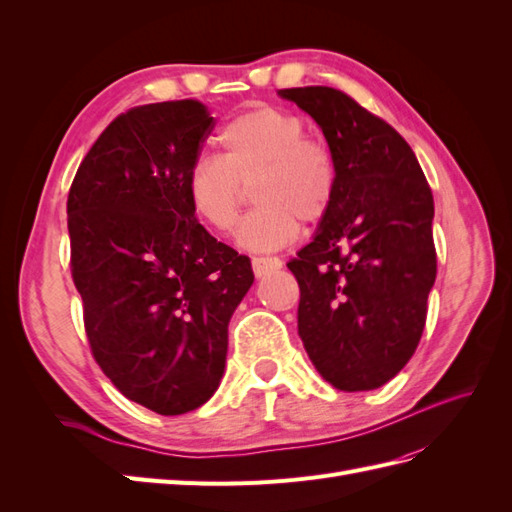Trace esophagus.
Listing matches in <instances>:
<instances>
[{"label":"esophagus","instance_id":"esophagus-1","mask_svg":"<svg viewBox=\"0 0 512 512\" xmlns=\"http://www.w3.org/2000/svg\"><path fill=\"white\" fill-rule=\"evenodd\" d=\"M252 269H254L256 277H265L277 269H282V260L277 256H254Z\"/></svg>","mask_w":512,"mask_h":512}]
</instances>
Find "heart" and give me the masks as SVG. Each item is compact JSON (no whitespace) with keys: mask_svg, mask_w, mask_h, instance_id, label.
Returning a JSON list of instances; mask_svg holds the SVG:
<instances>
[{"mask_svg":"<svg viewBox=\"0 0 512 512\" xmlns=\"http://www.w3.org/2000/svg\"><path fill=\"white\" fill-rule=\"evenodd\" d=\"M218 141L220 156H200L188 173L190 205L209 230L226 235L235 228L250 185L258 207L237 232L247 250H277L299 237V220L327 218L337 190L335 160L327 145L305 136L299 115L267 104L247 108Z\"/></svg>","mask_w":512,"mask_h":512,"instance_id":"heart-1","label":"heart"}]
</instances>
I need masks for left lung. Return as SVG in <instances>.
I'll return each mask as SVG.
<instances>
[{
    "mask_svg": "<svg viewBox=\"0 0 512 512\" xmlns=\"http://www.w3.org/2000/svg\"><path fill=\"white\" fill-rule=\"evenodd\" d=\"M316 119L337 168L331 211L288 262L299 335L339 391L397 376L421 342L436 282L433 196L414 151L384 119L333 87L280 89Z\"/></svg>",
    "mask_w": 512,
    "mask_h": 512,
    "instance_id": "obj_1",
    "label": "left lung"
}]
</instances>
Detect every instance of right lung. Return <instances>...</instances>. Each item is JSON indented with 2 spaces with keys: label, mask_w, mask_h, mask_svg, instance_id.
Masks as SVG:
<instances>
[{
  "label": "right lung",
  "mask_w": 512,
  "mask_h": 512,
  "mask_svg": "<svg viewBox=\"0 0 512 512\" xmlns=\"http://www.w3.org/2000/svg\"><path fill=\"white\" fill-rule=\"evenodd\" d=\"M211 130L198 100L134 106L98 136L68 194L91 354L123 395L164 416L218 391L228 322L254 282L250 258L213 239L188 198Z\"/></svg>",
  "instance_id": "right-lung-1"
}]
</instances>
